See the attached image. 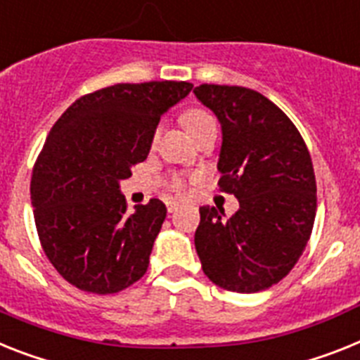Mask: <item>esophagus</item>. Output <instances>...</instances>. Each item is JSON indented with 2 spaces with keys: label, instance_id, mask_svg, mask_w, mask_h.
I'll list each match as a JSON object with an SVG mask.
<instances>
[{
  "label": "esophagus",
  "instance_id": "34e87169",
  "mask_svg": "<svg viewBox=\"0 0 360 360\" xmlns=\"http://www.w3.org/2000/svg\"><path fill=\"white\" fill-rule=\"evenodd\" d=\"M166 207H168V212H175V210H177V208H179V205H177V203H168V205H166Z\"/></svg>",
  "mask_w": 360,
  "mask_h": 360
}]
</instances>
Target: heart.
Returning a JSON list of instances; mask_svg holds the SVG:
<instances>
[{
    "label": "heart",
    "mask_w": 360,
    "mask_h": 360,
    "mask_svg": "<svg viewBox=\"0 0 360 360\" xmlns=\"http://www.w3.org/2000/svg\"><path fill=\"white\" fill-rule=\"evenodd\" d=\"M181 122L185 124V128L188 129L190 135H194L195 131H199L201 128H205L207 124L216 122V120H214V117L208 113L207 110H201V108H192V110H188L183 113V117H181ZM159 131H161V128L155 129V134H153V141H157V137H159ZM170 190H174L175 194H183V192H185V183H183V179H179V177H172Z\"/></svg>",
    "instance_id": "obj_1"
}]
</instances>
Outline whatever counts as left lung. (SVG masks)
<instances>
[{"label":"left lung","mask_w":360,"mask_h":360,"mask_svg":"<svg viewBox=\"0 0 360 360\" xmlns=\"http://www.w3.org/2000/svg\"><path fill=\"white\" fill-rule=\"evenodd\" d=\"M195 96L221 122L217 186L240 201L201 207L195 250L212 283L232 292H258L289 274L309 241L316 214V181L297 126L262 93L201 84Z\"/></svg>","instance_id":"left-lung-1"}]
</instances>
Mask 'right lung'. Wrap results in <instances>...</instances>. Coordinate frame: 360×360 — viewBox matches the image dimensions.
I'll list each match as a JSON object with an SVG mask.
<instances>
[{"label":"right lung","instance_id":"1","mask_svg":"<svg viewBox=\"0 0 360 360\" xmlns=\"http://www.w3.org/2000/svg\"><path fill=\"white\" fill-rule=\"evenodd\" d=\"M192 87L162 80L87 93L45 139L31 177L36 231L53 267L80 291L119 292L146 273L166 207L150 199L129 214L119 181L146 159L161 115Z\"/></svg>","mask_w":360,"mask_h":360}]
</instances>
